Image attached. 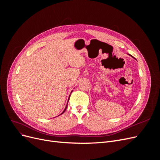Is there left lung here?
<instances>
[{
  "label": "left lung",
  "mask_w": 160,
  "mask_h": 160,
  "mask_svg": "<svg viewBox=\"0 0 160 160\" xmlns=\"http://www.w3.org/2000/svg\"><path fill=\"white\" fill-rule=\"evenodd\" d=\"M128 55H129V56H131V57H133V59H135V58H134L133 57H132V55H129V54H128Z\"/></svg>",
  "instance_id": "left-lung-1"
}]
</instances>
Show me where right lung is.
<instances>
[{
    "mask_svg": "<svg viewBox=\"0 0 160 160\" xmlns=\"http://www.w3.org/2000/svg\"><path fill=\"white\" fill-rule=\"evenodd\" d=\"M72 91H71V93H72ZM69 97H70V95H69ZM69 99H68V101H69ZM68 101H67V103H68ZM67 105H66V107H65V109L63 110V111H62V112L59 115H61V114H62V113H63L64 112H65V110H66V109H67Z\"/></svg>",
    "mask_w": 160,
    "mask_h": 160,
    "instance_id": "add662e5",
    "label": "right lung"
}]
</instances>
